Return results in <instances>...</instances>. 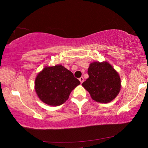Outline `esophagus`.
<instances>
[{"instance_id": "esophagus-1", "label": "esophagus", "mask_w": 148, "mask_h": 148, "mask_svg": "<svg viewBox=\"0 0 148 148\" xmlns=\"http://www.w3.org/2000/svg\"><path fill=\"white\" fill-rule=\"evenodd\" d=\"M79 80L80 81V83L82 84V83H83V82H84V78L83 77H80V78L79 79Z\"/></svg>"}]
</instances>
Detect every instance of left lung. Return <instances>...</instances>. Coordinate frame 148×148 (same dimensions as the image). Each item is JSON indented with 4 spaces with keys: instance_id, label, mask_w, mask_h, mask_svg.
Listing matches in <instances>:
<instances>
[{
    "instance_id": "8db88e82",
    "label": "left lung",
    "mask_w": 148,
    "mask_h": 148,
    "mask_svg": "<svg viewBox=\"0 0 148 148\" xmlns=\"http://www.w3.org/2000/svg\"><path fill=\"white\" fill-rule=\"evenodd\" d=\"M89 77L82 84L92 100L108 103L116 98L121 89L120 76L108 62L95 61L89 64Z\"/></svg>"
}]
</instances>
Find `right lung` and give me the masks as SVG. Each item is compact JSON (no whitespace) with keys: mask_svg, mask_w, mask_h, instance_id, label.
<instances>
[{"mask_svg":"<svg viewBox=\"0 0 148 148\" xmlns=\"http://www.w3.org/2000/svg\"><path fill=\"white\" fill-rule=\"evenodd\" d=\"M79 84L71 71L61 64H56L46 66L37 74L34 89L41 101L56 106L64 103L72 90Z\"/></svg>","mask_w":148,"mask_h":148,"instance_id":"add662e5","label":"right lung"}]
</instances>
